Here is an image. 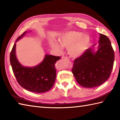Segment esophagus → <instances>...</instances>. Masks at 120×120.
I'll return each instance as SVG.
<instances>
[{
    "mask_svg": "<svg viewBox=\"0 0 120 120\" xmlns=\"http://www.w3.org/2000/svg\"><path fill=\"white\" fill-rule=\"evenodd\" d=\"M62 59H65V60H68V58H67V57H65V56H62Z\"/></svg>",
    "mask_w": 120,
    "mask_h": 120,
    "instance_id": "esophagus-1",
    "label": "esophagus"
}]
</instances>
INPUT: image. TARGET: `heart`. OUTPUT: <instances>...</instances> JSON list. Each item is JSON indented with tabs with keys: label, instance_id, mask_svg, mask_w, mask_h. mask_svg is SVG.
I'll list each match as a JSON object with an SVG mask.
<instances>
[{
	"label": "heart",
	"instance_id": "heart-1",
	"mask_svg": "<svg viewBox=\"0 0 120 120\" xmlns=\"http://www.w3.org/2000/svg\"><path fill=\"white\" fill-rule=\"evenodd\" d=\"M60 45L56 41L50 42L51 46L59 52H62L63 47L68 48V53L73 57L82 55L88 48L90 38L82 32L71 31L62 34L58 39Z\"/></svg>",
	"mask_w": 120,
	"mask_h": 120
}]
</instances>
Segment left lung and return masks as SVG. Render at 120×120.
<instances>
[{
  "label": "left lung",
  "instance_id": "left-lung-1",
  "mask_svg": "<svg viewBox=\"0 0 120 120\" xmlns=\"http://www.w3.org/2000/svg\"><path fill=\"white\" fill-rule=\"evenodd\" d=\"M99 34L98 50L95 52L89 48L74 61L72 72L77 82L85 88H94L105 82L113 68L114 52L111 42L106 35Z\"/></svg>",
  "mask_w": 120,
  "mask_h": 120
}]
</instances>
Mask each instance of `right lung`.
Returning <instances> with one entry per match:
<instances>
[{
    "label": "right lung",
    "mask_w": 120,
    "mask_h": 120,
    "mask_svg": "<svg viewBox=\"0 0 120 120\" xmlns=\"http://www.w3.org/2000/svg\"><path fill=\"white\" fill-rule=\"evenodd\" d=\"M25 31L15 41L24 37ZM16 43L10 53V61L13 72L19 85L27 90L36 93L49 91L54 85L56 77L55 64L60 60L59 56L46 55L43 61L35 67H24L17 60L15 55Z\"/></svg>",
    "instance_id": "right-lung-1"
}]
</instances>
